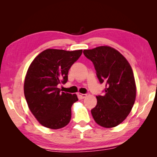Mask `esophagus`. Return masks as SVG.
Listing matches in <instances>:
<instances>
[{
    "mask_svg": "<svg viewBox=\"0 0 157 157\" xmlns=\"http://www.w3.org/2000/svg\"><path fill=\"white\" fill-rule=\"evenodd\" d=\"M78 96L81 98V99H84V98H85L86 97V94H79V93H78Z\"/></svg>",
    "mask_w": 157,
    "mask_h": 157,
    "instance_id": "obj_1",
    "label": "esophagus"
}]
</instances>
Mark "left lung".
<instances>
[{"label": "left lung", "mask_w": 157, "mask_h": 157, "mask_svg": "<svg viewBox=\"0 0 157 157\" xmlns=\"http://www.w3.org/2000/svg\"><path fill=\"white\" fill-rule=\"evenodd\" d=\"M94 63L101 84H106L104 95H98L97 105L91 112L94 121L103 127H114L125 120L134 106L136 83L131 66L118 50L109 46L84 50Z\"/></svg>", "instance_id": "left-lung-1"}]
</instances>
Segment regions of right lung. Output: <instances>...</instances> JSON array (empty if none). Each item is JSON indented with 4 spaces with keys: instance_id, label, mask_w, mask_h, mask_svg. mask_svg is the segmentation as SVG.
<instances>
[{
    "instance_id": "1",
    "label": "right lung",
    "mask_w": 157,
    "mask_h": 157,
    "mask_svg": "<svg viewBox=\"0 0 157 157\" xmlns=\"http://www.w3.org/2000/svg\"><path fill=\"white\" fill-rule=\"evenodd\" d=\"M82 50L66 51L47 49L34 58L24 82V95L28 107L42 125L62 128L71 118V107L78 100L75 94L61 92L59 84L68 81V73Z\"/></svg>"
}]
</instances>
